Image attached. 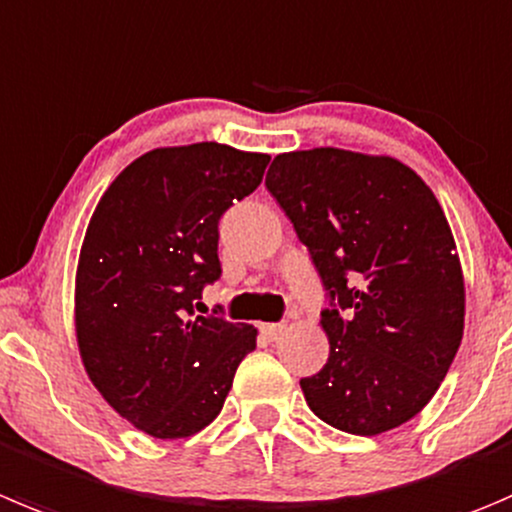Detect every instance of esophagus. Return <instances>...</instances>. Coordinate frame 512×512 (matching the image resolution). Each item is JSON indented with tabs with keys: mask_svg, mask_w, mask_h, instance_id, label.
Returning a JSON list of instances; mask_svg holds the SVG:
<instances>
[{
	"mask_svg": "<svg viewBox=\"0 0 512 512\" xmlns=\"http://www.w3.org/2000/svg\"><path fill=\"white\" fill-rule=\"evenodd\" d=\"M260 330L267 340H280V337L285 335L287 327L282 325V322H265V325H260Z\"/></svg>",
	"mask_w": 512,
	"mask_h": 512,
	"instance_id": "obj_1",
	"label": "esophagus"
}]
</instances>
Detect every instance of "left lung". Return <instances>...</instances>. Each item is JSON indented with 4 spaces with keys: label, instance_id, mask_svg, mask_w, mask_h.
<instances>
[{
    "label": "left lung",
    "instance_id": "8db88e82",
    "mask_svg": "<svg viewBox=\"0 0 512 512\" xmlns=\"http://www.w3.org/2000/svg\"><path fill=\"white\" fill-rule=\"evenodd\" d=\"M265 187L325 287L330 357L300 380L310 410L352 435L408 423L463 340V270L440 202L403 162L335 147L277 155Z\"/></svg>",
    "mask_w": 512,
    "mask_h": 512
}]
</instances>
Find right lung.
I'll list each match as a JSON object with an SVG mask.
<instances>
[{"label": "right lung", "mask_w": 512, "mask_h": 512, "mask_svg": "<svg viewBox=\"0 0 512 512\" xmlns=\"http://www.w3.org/2000/svg\"><path fill=\"white\" fill-rule=\"evenodd\" d=\"M267 155L217 142L162 147L99 200L77 267L84 370L102 398L160 440L190 438L225 405L257 330L195 315L220 280V220L262 182Z\"/></svg>", "instance_id": "1"}]
</instances>
